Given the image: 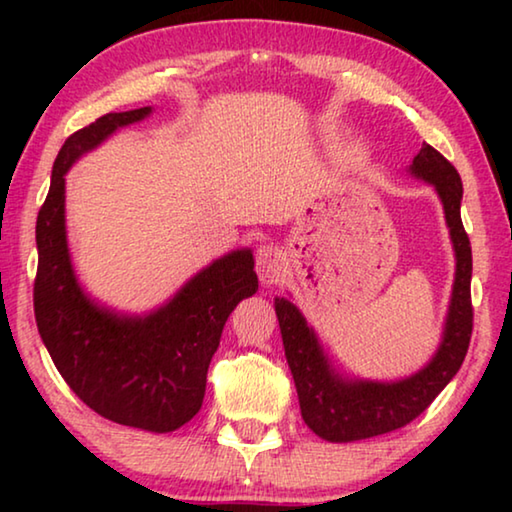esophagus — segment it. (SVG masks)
I'll return each mask as SVG.
<instances>
[{"mask_svg": "<svg viewBox=\"0 0 512 512\" xmlns=\"http://www.w3.org/2000/svg\"><path fill=\"white\" fill-rule=\"evenodd\" d=\"M255 259H257L259 282H262L264 287H273V284L282 282L284 271H287V262H284V255L280 248L273 244L259 246Z\"/></svg>", "mask_w": 512, "mask_h": 512, "instance_id": "esophagus-1", "label": "esophagus"}]
</instances>
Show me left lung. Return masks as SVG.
Returning a JSON list of instances; mask_svg holds the SVG:
<instances>
[{"mask_svg":"<svg viewBox=\"0 0 512 512\" xmlns=\"http://www.w3.org/2000/svg\"><path fill=\"white\" fill-rule=\"evenodd\" d=\"M409 173L429 183L443 203L452 237L456 273L443 339L427 366L411 377L372 381L345 377L332 366L314 327L289 298H275L284 354L291 368L307 427L329 443H352L395 431L427 409L452 381L470 348L472 336V248L461 221L463 183L458 171L433 146L422 144Z\"/></svg>","mask_w":512,"mask_h":512,"instance_id":"left-lung-1","label":"left lung"}]
</instances>
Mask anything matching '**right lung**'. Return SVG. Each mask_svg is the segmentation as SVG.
<instances>
[{
    "label": "right lung",
    "mask_w": 512,
    "mask_h": 512,
    "mask_svg": "<svg viewBox=\"0 0 512 512\" xmlns=\"http://www.w3.org/2000/svg\"><path fill=\"white\" fill-rule=\"evenodd\" d=\"M151 112V106L108 112L69 135L58 151L36 223L33 307L51 361L92 411L126 427L169 433L201 409L207 368L225 320L259 282L250 248H237L214 259L149 314L110 309L81 287L67 246L65 173L119 128Z\"/></svg>",
    "instance_id": "right-lung-1"
}]
</instances>
